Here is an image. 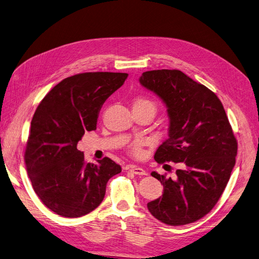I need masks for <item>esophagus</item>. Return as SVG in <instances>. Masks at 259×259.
<instances>
[{"mask_svg":"<svg viewBox=\"0 0 259 259\" xmlns=\"http://www.w3.org/2000/svg\"><path fill=\"white\" fill-rule=\"evenodd\" d=\"M130 171H131L133 174H137V175H146V174H147V172H146L143 168L135 167V166H131V167H130Z\"/></svg>","mask_w":259,"mask_h":259,"instance_id":"obj_1","label":"esophagus"}]
</instances>
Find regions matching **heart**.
Masks as SVG:
<instances>
[{
    "mask_svg": "<svg viewBox=\"0 0 259 259\" xmlns=\"http://www.w3.org/2000/svg\"><path fill=\"white\" fill-rule=\"evenodd\" d=\"M142 106H150V107H152V108L155 109V104H154L151 100H149V99H147V98L139 97V98H137V99L134 100V102H133V107H142ZM142 144H143L142 141H137V142L133 143V144L131 145L130 151H131V153H132L133 155L139 156V155L141 154V152H142V149H141Z\"/></svg>",
    "mask_w": 259,
    "mask_h": 259,
    "instance_id": "1",
    "label": "heart"
}]
</instances>
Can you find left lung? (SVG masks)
Masks as SVG:
<instances>
[{
  "instance_id": "obj_1",
  "label": "left lung",
  "mask_w": 259,
  "mask_h": 259,
  "mask_svg": "<svg viewBox=\"0 0 259 259\" xmlns=\"http://www.w3.org/2000/svg\"><path fill=\"white\" fill-rule=\"evenodd\" d=\"M141 84L168 107L169 138L154 154L158 164H180L174 179L152 172L162 195L147 203L166 225L182 226L207 215L221 198L235 165L237 141L217 95L181 70H151Z\"/></svg>"
}]
</instances>
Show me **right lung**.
I'll use <instances>...</instances> for the list:
<instances>
[{
  "label": "right lung",
  "mask_w": 259,
  "mask_h": 259,
  "mask_svg": "<svg viewBox=\"0 0 259 259\" xmlns=\"http://www.w3.org/2000/svg\"><path fill=\"white\" fill-rule=\"evenodd\" d=\"M128 77L120 72H85L66 77L33 114L25 150L26 170L35 194L58 215L79 217L98 208L106 186L121 172L109 157L87 162L77 143L97 129L101 108Z\"/></svg>",
  "instance_id": "obj_1"
}]
</instances>
